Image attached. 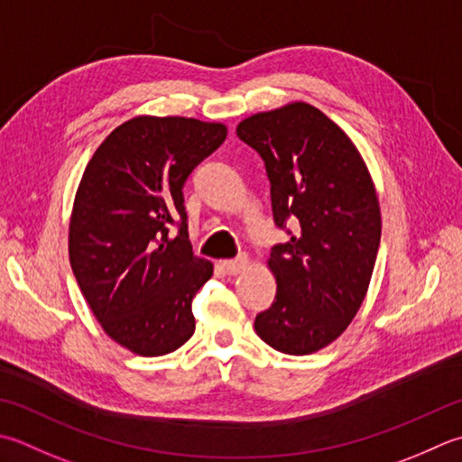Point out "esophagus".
Listing matches in <instances>:
<instances>
[{"mask_svg": "<svg viewBox=\"0 0 462 462\" xmlns=\"http://www.w3.org/2000/svg\"><path fill=\"white\" fill-rule=\"evenodd\" d=\"M248 264V256L246 254H240L238 258H232V260H224L222 262V268L226 274H238L240 270L246 268Z\"/></svg>", "mask_w": 462, "mask_h": 462, "instance_id": "esophagus-1", "label": "esophagus"}]
</instances>
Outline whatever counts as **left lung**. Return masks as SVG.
Returning a JSON list of instances; mask_svg holds the SVG:
<instances>
[{"label": "left lung", "mask_w": 462, "mask_h": 462, "mask_svg": "<svg viewBox=\"0 0 462 462\" xmlns=\"http://www.w3.org/2000/svg\"><path fill=\"white\" fill-rule=\"evenodd\" d=\"M236 134L264 160L274 224L291 236L270 250L278 288L256 334L284 355H310L346 330L366 296L381 246L373 180L348 135L310 104L250 116Z\"/></svg>", "instance_id": "obj_1"}]
</instances>
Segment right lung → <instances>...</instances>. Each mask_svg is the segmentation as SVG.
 I'll return each instance as SVG.
<instances>
[{"label": "right lung", "instance_id": "right-lung-1", "mask_svg": "<svg viewBox=\"0 0 462 462\" xmlns=\"http://www.w3.org/2000/svg\"><path fill=\"white\" fill-rule=\"evenodd\" d=\"M224 140L222 124L140 116L107 135L81 176L71 270L107 337L135 355H168L194 334L192 298L214 268L194 256L182 189Z\"/></svg>", "mask_w": 462, "mask_h": 462}]
</instances>
